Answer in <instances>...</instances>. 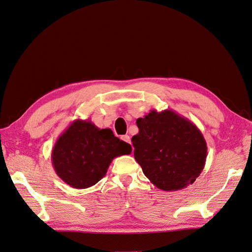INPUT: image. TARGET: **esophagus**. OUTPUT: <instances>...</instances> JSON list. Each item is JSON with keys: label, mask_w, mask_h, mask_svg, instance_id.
<instances>
[{"label": "esophagus", "mask_w": 252, "mask_h": 252, "mask_svg": "<svg viewBox=\"0 0 252 252\" xmlns=\"http://www.w3.org/2000/svg\"><path fill=\"white\" fill-rule=\"evenodd\" d=\"M121 139H123V140H124L125 142H126V143H131V138H129L128 135L121 136Z\"/></svg>", "instance_id": "1"}]
</instances>
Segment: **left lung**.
<instances>
[{"instance_id": "1", "label": "left lung", "mask_w": 252, "mask_h": 252, "mask_svg": "<svg viewBox=\"0 0 252 252\" xmlns=\"http://www.w3.org/2000/svg\"><path fill=\"white\" fill-rule=\"evenodd\" d=\"M139 133L132 138L135 160L157 188L182 190L193 184L204 168L207 142L200 129L172 110L138 118Z\"/></svg>"}]
</instances>
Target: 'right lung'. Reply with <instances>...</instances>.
Masks as SVG:
<instances>
[{
    "instance_id": "obj_1",
    "label": "right lung",
    "mask_w": 252,
    "mask_h": 252,
    "mask_svg": "<svg viewBox=\"0 0 252 252\" xmlns=\"http://www.w3.org/2000/svg\"><path fill=\"white\" fill-rule=\"evenodd\" d=\"M131 153L132 146L112 129L99 128L89 119H76L56 141L52 164L64 183L86 189L104 178L113 159Z\"/></svg>"
}]
</instances>
